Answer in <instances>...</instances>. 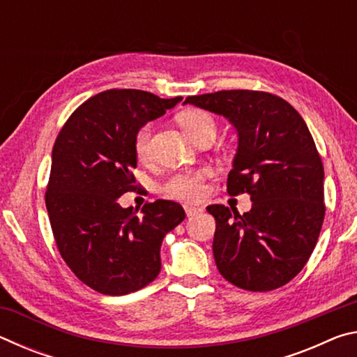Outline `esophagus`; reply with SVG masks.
I'll list each match as a JSON object with an SVG mask.
<instances>
[{
	"instance_id": "1",
	"label": "esophagus",
	"mask_w": 357,
	"mask_h": 357,
	"mask_svg": "<svg viewBox=\"0 0 357 357\" xmlns=\"http://www.w3.org/2000/svg\"><path fill=\"white\" fill-rule=\"evenodd\" d=\"M184 211H185V215L187 217H195L198 214L203 213L202 208H197V206H189V204H185L184 206Z\"/></svg>"
}]
</instances>
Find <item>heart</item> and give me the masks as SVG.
<instances>
[{
    "mask_svg": "<svg viewBox=\"0 0 357 357\" xmlns=\"http://www.w3.org/2000/svg\"><path fill=\"white\" fill-rule=\"evenodd\" d=\"M179 124L189 134L193 142L204 135L215 137V119L213 114L204 110H187L179 114ZM151 124H144L135 135V151L138 159L146 160L149 157ZM211 176L209 168H200L197 172L178 173L167 181L164 190L167 195L179 200H200L204 193V181Z\"/></svg>",
    "mask_w": 357,
    "mask_h": 357,
    "instance_id": "obj_1",
    "label": "heart"
}]
</instances>
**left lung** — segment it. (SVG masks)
Masks as SVG:
<instances>
[{"label": "left lung", "instance_id": "8db88e82", "mask_svg": "<svg viewBox=\"0 0 357 357\" xmlns=\"http://www.w3.org/2000/svg\"><path fill=\"white\" fill-rule=\"evenodd\" d=\"M184 104L227 118L238 132L229 195L247 192L241 215L223 204L213 252L219 273L249 291L283 287L309 261L324 220V168L305 121L279 96L233 89L190 96Z\"/></svg>", "mask_w": 357, "mask_h": 357}]
</instances>
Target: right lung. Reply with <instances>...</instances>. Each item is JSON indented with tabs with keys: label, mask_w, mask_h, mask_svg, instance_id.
I'll return each mask as SVG.
<instances>
[{
	"label": "right lung",
	"mask_w": 357,
	"mask_h": 357,
	"mask_svg": "<svg viewBox=\"0 0 357 357\" xmlns=\"http://www.w3.org/2000/svg\"><path fill=\"white\" fill-rule=\"evenodd\" d=\"M183 98L140 89H108L70 114L52 151L45 204L59 253L96 291H138L160 273V245L185 219L181 204L146 203L142 215L118 198L134 190L135 135Z\"/></svg>",
	"instance_id": "right-lung-1"
}]
</instances>
